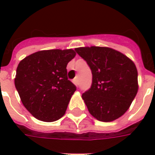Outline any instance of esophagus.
Instances as JSON below:
<instances>
[{"label":"esophagus","instance_id":"esophagus-1","mask_svg":"<svg viewBox=\"0 0 155 155\" xmlns=\"http://www.w3.org/2000/svg\"><path fill=\"white\" fill-rule=\"evenodd\" d=\"M73 83H74L76 86H78V84H79V82H78V80L77 78H75V79H74V81H73Z\"/></svg>","mask_w":155,"mask_h":155}]
</instances>
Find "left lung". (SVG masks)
<instances>
[{"label": "left lung", "mask_w": 155, "mask_h": 155, "mask_svg": "<svg viewBox=\"0 0 155 155\" xmlns=\"http://www.w3.org/2000/svg\"><path fill=\"white\" fill-rule=\"evenodd\" d=\"M92 71L91 88L82 94L90 114L111 122L126 112L139 90L138 71L132 60L105 46L74 49Z\"/></svg>", "instance_id": "1"}]
</instances>
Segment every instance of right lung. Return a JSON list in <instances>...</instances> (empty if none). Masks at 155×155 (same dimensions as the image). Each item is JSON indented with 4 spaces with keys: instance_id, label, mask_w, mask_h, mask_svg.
<instances>
[{
    "instance_id": "right-lung-1",
    "label": "right lung",
    "mask_w": 155,
    "mask_h": 155,
    "mask_svg": "<svg viewBox=\"0 0 155 155\" xmlns=\"http://www.w3.org/2000/svg\"><path fill=\"white\" fill-rule=\"evenodd\" d=\"M73 49L45 50L20 61L15 85L22 104L44 122H53L65 114L76 87L67 78L66 66L75 56Z\"/></svg>"
}]
</instances>
